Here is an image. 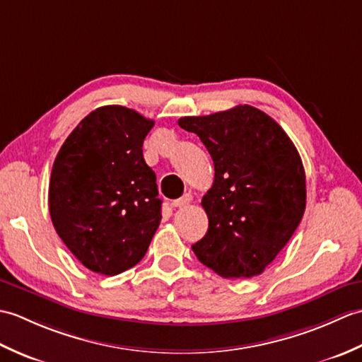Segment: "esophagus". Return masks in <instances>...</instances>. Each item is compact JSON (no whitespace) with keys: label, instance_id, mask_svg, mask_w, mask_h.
Listing matches in <instances>:
<instances>
[{"label":"esophagus","instance_id":"1","mask_svg":"<svg viewBox=\"0 0 362 362\" xmlns=\"http://www.w3.org/2000/svg\"><path fill=\"white\" fill-rule=\"evenodd\" d=\"M191 202V194L189 193H185L183 194L182 197H179V199H175V201H173V206H183V205H187V204H189Z\"/></svg>","mask_w":362,"mask_h":362}]
</instances>
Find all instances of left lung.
I'll list each match as a JSON object with an SVG mask.
<instances>
[{"instance_id":"left-lung-1","label":"left lung","mask_w":362,"mask_h":362,"mask_svg":"<svg viewBox=\"0 0 362 362\" xmlns=\"http://www.w3.org/2000/svg\"><path fill=\"white\" fill-rule=\"evenodd\" d=\"M179 126L201 138L214 165L202 197L209 230L193 244L197 259L224 279L263 274L305 213V169L294 143L247 104L180 118Z\"/></svg>"}]
</instances>
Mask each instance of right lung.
<instances>
[{"label":"right lung","mask_w":362,"mask_h":362,"mask_svg":"<svg viewBox=\"0 0 362 362\" xmlns=\"http://www.w3.org/2000/svg\"><path fill=\"white\" fill-rule=\"evenodd\" d=\"M153 121L122 105L88 113L54 160L49 214L87 269L118 275L140 263L161 221L156 173L143 158Z\"/></svg>","instance_id":"right-lung-1"}]
</instances>
